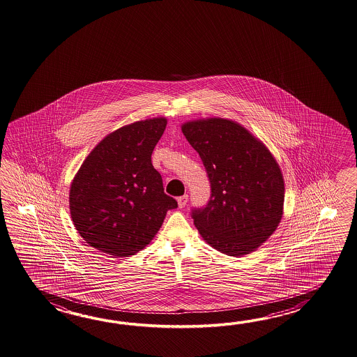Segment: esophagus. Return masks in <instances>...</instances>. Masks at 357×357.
Instances as JSON below:
<instances>
[{
	"label": "esophagus",
	"instance_id": "1",
	"mask_svg": "<svg viewBox=\"0 0 357 357\" xmlns=\"http://www.w3.org/2000/svg\"><path fill=\"white\" fill-rule=\"evenodd\" d=\"M188 200H189V195L188 194H185V195H182V197H178L177 199V203H178V206L180 208H183L186 203H188Z\"/></svg>",
	"mask_w": 357,
	"mask_h": 357
}]
</instances>
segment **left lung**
<instances>
[{"label":"left lung","mask_w":357,"mask_h":357,"mask_svg":"<svg viewBox=\"0 0 357 357\" xmlns=\"http://www.w3.org/2000/svg\"><path fill=\"white\" fill-rule=\"evenodd\" d=\"M182 132L199 153L211 182V197L191 217L215 250L243 257L257 250L283 214L281 168L266 145L240 123L206 119L183 123Z\"/></svg>","instance_id":"8db88e82"}]
</instances>
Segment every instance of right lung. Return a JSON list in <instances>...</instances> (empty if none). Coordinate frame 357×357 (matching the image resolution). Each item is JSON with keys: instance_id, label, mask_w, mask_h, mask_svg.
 <instances>
[{"instance_id": "obj_1", "label": "right lung", "mask_w": 357, "mask_h": 357, "mask_svg": "<svg viewBox=\"0 0 357 357\" xmlns=\"http://www.w3.org/2000/svg\"><path fill=\"white\" fill-rule=\"evenodd\" d=\"M166 125L165 117L126 125L84 160L68 202L74 226L91 248L114 258L134 255L152 241L167 211L177 208L152 165Z\"/></svg>"}]
</instances>
